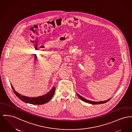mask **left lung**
Here are the masks:
<instances>
[{
  "label": "left lung",
  "instance_id": "8db88e82",
  "mask_svg": "<svg viewBox=\"0 0 132 132\" xmlns=\"http://www.w3.org/2000/svg\"><path fill=\"white\" fill-rule=\"evenodd\" d=\"M76 94H77V95L78 97H79V98L80 100H81L82 101L85 102L86 103H89V104H95V105H96V104H104V103H107V102H108V101H109L111 99V98H110V99H109L107 100H106V101L95 102V101L88 100L86 99L85 98H83V97H82V96H81L80 95H79L78 93H76Z\"/></svg>",
  "mask_w": 132,
  "mask_h": 132
}]
</instances>
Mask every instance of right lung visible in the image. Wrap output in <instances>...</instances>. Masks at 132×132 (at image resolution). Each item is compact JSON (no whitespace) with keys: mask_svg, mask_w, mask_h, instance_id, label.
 Returning <instances> with one entry per match:
<instances>
[{"mask_svg":"<svg viewBox=\"0 0 132 132\" xmlns=\"http://www.w3.org/2000/svg\"><path fill=\"white\" fill-rule=\"evenodd\" d=\"M11 86L16 96L19 99L23 101L25 103L31 104L33 105H42V104H44L45 103H47L51 100V99L53 96L54 94L55 90V87H54L48 93L44 95L36 97H29L21 95V94L17 93L15 90L13 86L11 84Z\"/></svg>","mask_w":132,"mask_h":132,"instance_id":"add662e5","label":"right lung"}]
</instances>
